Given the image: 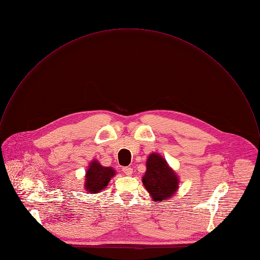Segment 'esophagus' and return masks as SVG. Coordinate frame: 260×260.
I'll return each instance as SVG.
<instances>
[{
	"instance_id": "1",
	"label": "esophagus",
	"mask_w": 260,
	"mask_h": 260,
	"mask_svg": "<svg viewBox=\"0 0 260 260\" xmlns=\"http://www.w3.org/2000/svg\"><path fill=\"white\" fill-rule=\"evenodd\" d=\"M123 173H125L126 175H132L133 169H132V168H129V167H126V168L123 169Z\"/></svg>"
}]
</instances>
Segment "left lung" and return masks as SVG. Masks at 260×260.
Masks as SVG:
<instances>
[{"mask_svg": "<svg viewBox=\"0 0 260 260\" xmlns=\"http://www.w3.org/2000/svg\"><path fill=\"white\" fill-rule=\"evenodd\" d=\"M142 183L154 202H166L177 191L179 178L165 157L151 153L146 160Z\"/></svg>", "mask_w": 260, "mask_h": 260, "instance_id": "8db88e82", "label": "left lung"}]
</instances>
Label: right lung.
<instances>
[{
    "mask_svg": "<svg viewBox=\"0 0 260 260\" xmlns=\"http://www.w3.org/2000/svg\"><path fill=\"white\" fill-rule=\"evenodd\" d=\"M116 171L111 167H103L96 159L91 160L87 167L85 189L90 193H98L107 187L111 178L115 176Z\"/></svg>",
    "mask_w": 260,
    "mask_h": 260,
    "instance_id": "obj_1",
    "label": "right lung"
}]
</instances>
